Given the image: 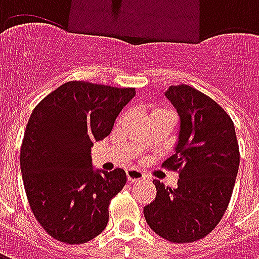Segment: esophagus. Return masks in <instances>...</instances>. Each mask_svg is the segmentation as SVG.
<instances>
[{
	"label": "esophagus",
	"instance_id": "obj_1",
	"mask_svg": "<svg viewBox=\"0 0 259 259\" xmlns=\"http://www.w3.org/2000/svg\"><path fill=\"white\" fill-rule=\"evenodd\" d=\"M127 180H129L130 183H136V182H141V180L146 179V176L143 175V172L140 170H137V169H129L127 172Z\"/></svg>",
	"mask_w": 259,
	"mask_h": 259
}]
</instances>
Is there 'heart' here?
<instances>
[{
    "instance_id": "1",
    "label": "heart",
    "mask_w": 259,
    "mask_h": 259,
    "mask_svg": "<svg viewBox=\"0 0 259 259\" xmlns=\"http://www.w3.org/2000/svg\"><path fill=\"white\" fill-rule=\"evenodd\" d=\"M159 112H163V111H159Z\"/></svg>"
}]
</instances>
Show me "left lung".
Listing matches in <instances>:
<instances>
[{"label": "left lung", "mask_w": 259, "mask_h": 259, "mask_svg": "<svg viewBox=\"0 0 259 259\" xmlns=\"http://www.w3.org/2000/svg\"><path fill=\"white\" fill-rule=\"evenodd\" d=\"M165 97L179 115L175 154L162 166L179 170L176 189L154 180L157 197L144 206L148 226L172 243L212 232L229 205L240 163L236 130L221 105L194 87L169 85Z\"/></svg>", "instance_id": "obj_1"}]
</instances>
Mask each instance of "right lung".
Wrapping results in <instances>:
<instances>
[{
    "label": "right lung",
    "mask_w": 259,
    "mask_h": 259,
    "mask_svg": "<svg viewBox=\"0 0 259 259\" xmlns=\"http://www.w3.org/2000/svg\"><path fill=\"white\" fill-rule=\"evenodd\" d=\"M135 96V89L68 81L31 112L20 170L31 211L58 241L83 244L107 228L109 201L126 185V174L94 169L91 147L111 133Z\"/></svg>",
    "instance_id": "obj_1"
}]
</instances>
